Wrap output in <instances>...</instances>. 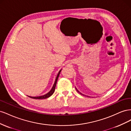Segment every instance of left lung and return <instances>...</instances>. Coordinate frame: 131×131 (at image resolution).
Returning a JSON list of instances; mask_svg holds the SVG:
<instances>
[{"label":"left lung","mask_w":131,"mask_h":131,"mask_svg":"<svg viewBox=\"0 0 131 131\" xmlns=\"http://www.w3.org/2000/svg\"><path fill=\"white\" fill-rule=\"evenodd\" d=\"M77 91H78V92H79V93H80V94H81V93H80V92H79V91H78V90H77Z\"/></svg>","instance_id":"8db88e82"}]
</instances>
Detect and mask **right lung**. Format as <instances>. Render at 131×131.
I'll return each instance as SVG.
<instances>
[{
	"label": "right lung",
	"mask_w": 131,
	"mask_h": 131,
	"mask_svg": "<svg viewBox=\"0 0 131 131\" xmlns=\"http://www.w3.org/2000/svg\"><path fill=\"white\" fill-rule=\"evenodd\" d=\"M61 70L59 71V73H58L57 74V76L56 77V80H55V82H54V84L52 87V89L51 90V91H50V92L49 93H47V94L43 95V96H39V97H30V96H28L30 98H33V99H38V100H41V99H46L47 98H48L49 97H50L51 95H52V94L54 93V90H55V88H56V84H57V80H58V78L59 77V74H60L61 73Z\"/></svg>",
	"instance_id": "1"
}]
</instances>
